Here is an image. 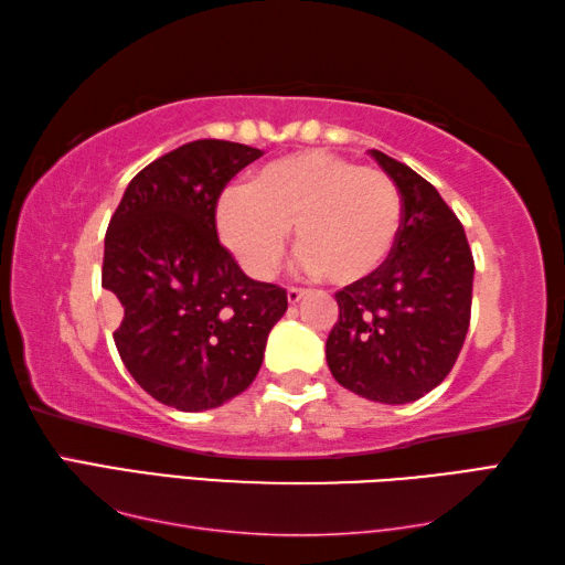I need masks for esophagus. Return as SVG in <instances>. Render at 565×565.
Here are the masks:
<instances>
[{"label":"esophagus","instance_id":"esophagus-1","mask_svg":"<svg viewBox=\"0 0 565 565\" xmlns=\"http://www.w3.org/2000/svg\"><path fill=\"white\" fill-rule=\"evenodd\" d=\"M306 294H308L306 289H296V286H291V289L286 291V298H289V303H291V306H296L298 301H301V298H303Z\"/></svg>","mask_w":565,"mask_h":565}]
</instances>
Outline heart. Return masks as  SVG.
<instances>
[{
  "label": "heart",
  "instance_id": "1",
  "mask_svg": "<svg viewBox=\"0 0 565 565\" xmlns=\"http://www.w3.org/2000/svg\"><path fill=\"white\" fill-rule=\"evenodd\" d=\"M403 223V199L376 167L340 154L301 150L264 164L247 189H231L215 206V227L249 276L279 269L289 227L310 274L356 284L391 257Z\"/></svg>",
  "mask_w": 565,
  "mask_h": 565
}]
</instances>
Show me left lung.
<instances>
[{
	"instance_id": "1",
	"label": "left lung",
	"mask_w": 565,
	"mask_h": 565,
	"mask_svg": "<svg viewBox=\"0 0 565 565\" xmlns=\"http://www.w3.org/2000/svg\"><path fill=\"white\" fill-rule=\"evenodd\" d=\"M403 199L391 257L334 294L340 318L326 356L334 381L366 401L403 405L447 379L471 322L473 255L439 191L411 167L369 150Z\"/></svg>"
}]
</instances>
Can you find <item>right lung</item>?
<instances>
[{"label":"right lung","mask_w":565,"mask_h":565,"mask_svg":"<svg viewBox=\"0 0 565 565\" xmlns=\"http://www.w3.org/2000/svg\"><path fill=\"white\" fill-rule=\"evenodd\" d=\"M262 158L231 140H194L140 170L111 215L102 286L121 303L116 350L138 386L184 413L243 393L289 298L237 267L215 233L225 184Z\"/></svg>","instance_id":"right-lung-1"}]
</instances>
